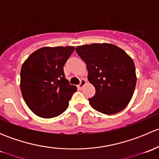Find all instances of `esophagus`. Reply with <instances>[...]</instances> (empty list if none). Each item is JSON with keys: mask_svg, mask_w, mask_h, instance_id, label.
<instances>
[{"mask_svg": "<svg viewBox=\"0 0 159 159\" xmlns=\"http://www.w3.org/2000/svg\"><path fill=\"white\" fill-rule=\"evenodd\" d=\"M86 84H87V81H86V80L81 79V83H80V84L78 86V87L79 88V89H82V88L84 87V86Z\"/></svg>", "mask_w": 159, "mask_h": 159, "instance_id": "1", "label": "esophagus"}]
</instances>
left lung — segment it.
<instances>
[{"mask_svg":"<svg viewBox=\"0 0 159 159\" xmlns=\"http://www.w3.org/2000/svg\"><path fill=\"white\" fill-rule=\"evenodd\" d=\"M76 51L85 62L88 79L95 89L94 97L89 98L90 105L108 115L125 108L137 81L132 58L124 50L108 43L78 46Z\"/></svg>","mask_w":159,"mask_h":159,"instance_id":"left-lung-1","label":"left lung"}]
</instances>
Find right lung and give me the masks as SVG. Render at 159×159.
I'll use <instances>...</instances> for the list:
<instances>
[{"instance_id": "right-lung-1", "label": "right lung", "mask_w": 159, "mask_h": 159, "mask_svg": "<svg viewBox=\"0 0 159 159\" xmlns=\"http://www.w3.org/2000/svg\"><path fill=\"white\" fill-rule=\"evenodd\" d=\"M74 51L73 46L41 48L22 65V96L28 108L38 116L54 118L68 108L77 87L65 78L63 67Z\"/></svg>"}]
</instances>
